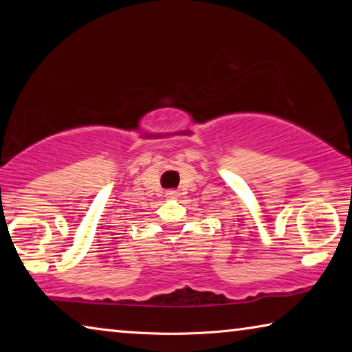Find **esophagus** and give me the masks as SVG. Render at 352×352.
Listing matches in <instances>:
<instances>
[{"label": "esophagus", "instance_id": "34e87169", "mask_svg": "<svg viewBox=\"0 0 352 352\" xmlns=\"http://www.w3.org/2000/svg\"><path fill=\"white\" fill-rule=\"evenodd\" d=\"M166 195H168V197H178V190L169 189V190H166Z\"/></svg>", "mask_w": 352, "mask_h": 352}]
</instances>
